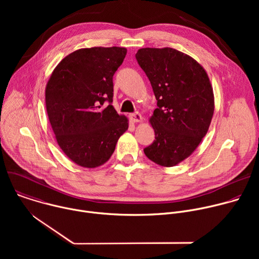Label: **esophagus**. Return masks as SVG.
<instances>
[{
  "label": "esophagus",
  "mask_w": 259,
  "mask_h": 259,
  "mask_svg": "<svg viewBox=\"0 0 259 259\" xmlns=\"http://www.w3.org/2000/svg\"><path fill=\"white\" fill-rule=\"evenodd\" d=\"M130 120L133 122V123H140L142 122V117L139 113H134V114H131L130 116Z\"/></svg>",
  "instance_id": "obj_1"
}]
</instances>
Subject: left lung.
I'll use <instances>...</instances> for the list:
<instances>
[{"label":"left lung","instance_id":"8db88e82","mask_svg":"<svg viewBox=\"0 0 259 259\" xmlns=\"http://www.w3.org/2000/svg\"><path fill=\"white\" fill-rule=\"evenodd\" d=\"M149 78L158 108L150 123L155 141L143 150L163 167L189 158L207 134L214 113V94L204 67L176 49L141 48L136 53Z\"/></svg>","mask_w":259,"mask_h":259}]
</instances>
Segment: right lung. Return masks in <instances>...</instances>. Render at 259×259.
I'll return each mask as SVG.
<instances>
[{"label":"right lung","instance_id":"add662e5","mask_svg":"<svg viewBox=\"0 0 259 259\" xmlns=\"http://www.w3.org/2000/svg\"><path fill=\"white\" fill-rule=\"evenodd\" d=\"M123 47L82 48L53 69L45 89L46 110L65 156L85 168L106 163L129 126L112 104L113 77L123 63Z\"/></svg>","mask_w":259,"mask_h":259}]
</instances>
